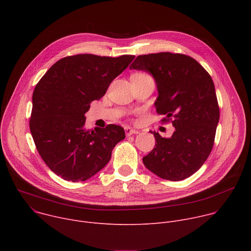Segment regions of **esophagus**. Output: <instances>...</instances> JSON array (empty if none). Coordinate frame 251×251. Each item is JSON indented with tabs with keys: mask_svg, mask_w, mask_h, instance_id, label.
<instances>
[{
	"mask_svg": "<svg viewBox=\"0 0 251 251\" xmlns=\"http://www.w3.org/2000/svg\"><path fill=\"white\" fill-rule=\"evenodd\" d=\"M125 133H126L127 136H130V135H133V134H138L139 131L135 130V129H132L130 127H126L125 128Z\"/></svg>",
	"mask_w": 251,
	"mask_h": 251,
	"instance_id": "1",
	"label": "esophagus"
}]
</instances>
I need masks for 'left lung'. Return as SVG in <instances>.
<instances>
[{"label":"left lung","instance_id":"obj_1","mask_svg":"<svg viewBox=\"0 0 251 251\" xmlns=\"http://www.w3.org/2000/svg\"><path fill=\"white\" fill-rule=\"evenodd\" d=\"M130 69L149 73L155 79L158 97L155 107L175 132L163 138L152 132L157 144L144 158L145 167L169 181H181L196 173L211 152L220 108L213 81L193 57L159 52L139 55Z\"/></svg>","mask_w":251,"mask_h":251}]
</instances>
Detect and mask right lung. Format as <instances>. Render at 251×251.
I'll use <instances>...</instances> for the list:
<instances>
[{
  "mask_svg": "<svg viewBox=\"0 0 251 251\" xmlns=\"http://www.w3.org/2000/svg\"><path fill=\"white\" fill-rule=\"evenodd\" d=\"M76 54L56 61L32 93L29 129L48 167L65 181L83 182L103 169L125 138L121 126L87 130L85 113L134 59Z\"/></svg>",
  "mask_w": 251,
  "mask_h": 251,
  "instance_id": "1",
  "label": "right lung"
}]
</instances>
